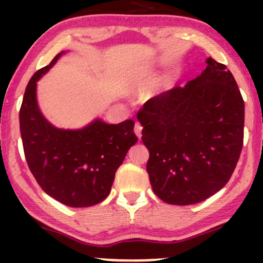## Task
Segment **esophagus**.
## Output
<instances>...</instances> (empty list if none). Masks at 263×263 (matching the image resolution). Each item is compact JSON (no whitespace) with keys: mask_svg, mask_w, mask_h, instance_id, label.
Returning <instances> with one entry per match:
<instances>
[{"mask_svg":"<svg viewBox=\"0 0 263 263\" xmlns=\"http://www.w3.org/2000/svg\"><path fill=\"white\" fill-rule=\"evenodd\" d=\"M135 134L141 140V137H142V126H141L140 122H136V125H135Z\"/></svg>","mask_w":263,"mask_h":263,"instance_id":"esophagus-1","label":"esophagus"}]
</instances>
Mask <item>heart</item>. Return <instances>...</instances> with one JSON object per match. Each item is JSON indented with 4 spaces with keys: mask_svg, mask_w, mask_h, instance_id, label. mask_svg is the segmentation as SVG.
I'll return each instance as SVG.
<instances>
[{
    "mask_svg": "<svg viewBox=\"0 0 263 263\" xmlns=\"http://www.w3.org/2000/svg\"><path fill=\"white\" fill-rule=\"evenodd\" d=\"M147 78V74H141V75H138L137 77V80H136V83L137 84H141L142 81H143L144 79H146Z\"/></svg>",
    "mask_w": 263,
    "mask_h": 263,
    "instance_id": "1",
    "label": "heart"
}]
</instances>
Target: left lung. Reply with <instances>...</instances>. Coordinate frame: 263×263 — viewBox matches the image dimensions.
I'll return each mask as SVG.
<instances>
[{
  "mask_svg": "<svg viewBox=\"0 0 263 263\" xmlns=\"http://www.w3.org/2000/svg\"><path fill=\"white\" fill-rule=\"evenodd\" d=\"M206 68L184 87L151 99L137 114L149 151L153 192L173 205L205 200L230 179L243 143L245 104L226 65Z\"/></svg>",
  "mask_w": 263,
  "mask_h": 263,
  "instance_id": "1",
  "label": "left lung"
}]
</instances>
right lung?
I'll return each instance as SVG.
<instances>
[{
    "instance_id": "obj_1",
    "label": "right lung",
    "mask_w": 263,
    "mask_h": 263,
    "mask_svg": "<svg viewBox=\"0 0 263 263\" xmlns=\"http://www.w3.org/2000/svg\"><path fill=\"white\" fill-rule=\"evenodd\" d=\"M65 52L39 69L26 87L20 129L28 167L48 195L71 208L99 204L107 197L115 173L138 141L134 120L108 125L95 119L85 127L53 126L39 110L37 81Z\"/></svg>"
}]
</instances>
